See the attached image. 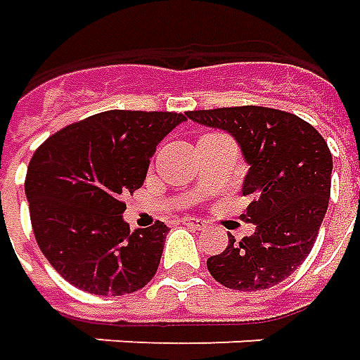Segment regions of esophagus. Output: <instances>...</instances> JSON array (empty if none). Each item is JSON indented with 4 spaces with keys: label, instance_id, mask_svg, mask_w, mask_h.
<instances>
[{
    "label": "esophagus",
    "instance_id": "esophagus-1",
    "mask_svg": "<svg viewBox=\"0 0 360 360\" xmlns=\"http://www.w3.org/2000/svg\"><path fill=\"white\" fill-rule=\"evenodd\" d=\"M182 224L184 226H192V228H198V230H202V228H206L208 224L204 221V219H200V218H184L182 219Z\"/></svg>",
    "mask_w": 360,
    "mask_h": 360
}]
</instances>
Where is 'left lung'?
Returning <instances> with one entry per match:
<instances>
[{"instance_id":"left-lung-1","label":"left lung","mask_w":360,"mask_h":360,"mask_svg":"<svg viewBox=\"0 0 360 360\" xmlns=\"http://www.w3.org/2000/svg\"><path fill=\"white\" fill-rule=\"evenodd\" d=\"M194 122L228 130L242 146L250 170L243 196H252L243 221L253 236L208 259V271L236 291H259L281 283L309 255L331 196V150L297 115L269 107L190 110Z\"/></svg>"}]
</instances>
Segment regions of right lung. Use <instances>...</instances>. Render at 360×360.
<instances>
[{
    "label": "right lung",
    "mask_w": 360,
    "mask_h": 360,
    "mask_svg": "<svg viewBox=\"0 0 360 360\" xmlns=\"http://www.w3.org/2000/svg\"><path fill=\"white\" fill-rule=\"evenodd\" d=\"M186 115L105 110L65 127L31 156L25 176L39 250L71 285L127 295L150 281L168 228L130 231L122 198L144 184L158 142Z\"/></svg>",
    "instance_id": "1"
}]
</instances>
